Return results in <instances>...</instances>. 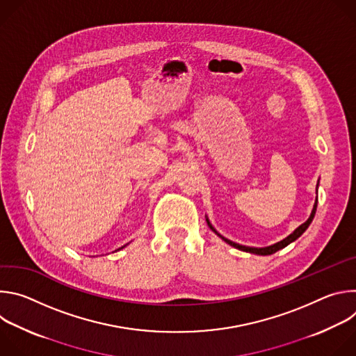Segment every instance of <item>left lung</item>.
<instances>
[{"label":"left lung","mask_w":356,"mask_h":356,"mask_svg":"<svg viewBox=\"0 0 356 356\" xmlns=\"http://www.w3.org/2000/svg\"><path fill=\"white\" fill-rule=\"evenodd\" d=\"M317 187H318V184H317ZM317 198H316V202H314V207H313V211H312V214H310V217H309V220L304 222V224H301L298 228H296L287 238H284L283 241H280V242H277V243H273V245H270V246H265V248H252V246H245V245H239V243H235V242H232V241H229V239H227V238H224L221 234H218L216 229H214V227L211 225V222L209 221V218H207V224H209V227L220 236V238H222L228 245H231V246H234V248H236V249H239V250H243V252H249V253H257V255H272V253H275V252H277L279 249H283V248H286L289 243H291V242H294L298 236H301L302 235V232L306 231L307 228H309V225L312 224V221H313V218H314V216H316V210H317Z\"/></svg>","instance_id":"left-lung-1"}]
</instances>
